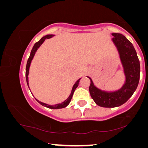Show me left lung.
Listing matches in <instances>:
<instances>
[{"label": "left lung", "instance_id": "8db88e82", "mask_svg": "<svg viewBox=\"0 0 148 148\" xmlns=\"http://www.w3.org/2000/svg\"><path fill=\"white\" fill-rule=\"evenodd\" d=\"M124 68L126 81L119 90L113 92L102 91L96 87L90 77L89 91L92 99L100 107L111 108L121 106L128 101L136 90L140 76V64L134 45L124 35L112 33Z\"/></svg>", "mask_w": 148, "mask_h": 148}]
</instances>
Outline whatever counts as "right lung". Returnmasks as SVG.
Masks as SVG:
<instances>
[{
	"label": "right lung",
	"instance_id": "1",
	"mask_svg": "<svg viewBox=\"0 0 148 148\" xmlns=\"http://www.w3.org/2000/svg\"><path fill=\"white\" fill-rule=\"evenodd\" d=\"M53 36V35H45L43 37H42L40 40L39 41H37L35 43V45H33V48L32 49V51H31V54H30V56L29 58V59L27 60V66H26V72H25V76H26V80H27V85L29 86V83H28V74H29V67H30V64H31V62H32V60L33 58V56H34L35 52H36V51L37 50V49L39 48V47L40 46V45L42 44L43 41H44L45 39H49V38H51V37ZM80 79H79V80L77 81V82L75 83L74 85L72 87V92H71V94L69 96V97L65 101L63 102V103H60V104H57V105H47V104H45V103H41V102L39 101L38 100L36 99V101L38 102L39 103H40L41 105L44 106V107H46L47 108H49V109H62V108H64L66 107V106L68 105V104L70 103V102L71 101V99L72 98V96H73L74 94V90H76V88L78 87V84H79V82H80Z\"/></svg>",
	"mask_w": 148,
	"mask_h": 148
}]
</instances>
